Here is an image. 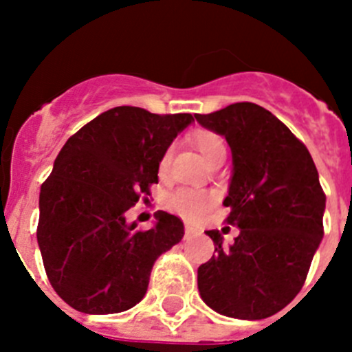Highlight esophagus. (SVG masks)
Returning a JSON list of instances; mask_svg holds the SVG:
<instances>
[{"label":"esophagus","mask_w":352,"mask_h":352,"mask_svg":"<svg viewBox=\"0 0 352 352\" xmlns=\"http://www.w3.org/2000/svg\"><path fill=\"white\" fill-rule=\"evenodd\" d=\"M196 232H198V229H196L195 226L186 224V236H192V234H196Z\"/></svg>","instance_id":"1"}]
</instances>
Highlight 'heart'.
I'll list each match as a JSON object with an SVG mask.
<instances>
[{"label":"heart","instance_id":"heart-1","mask_svg":"<svg viewBox=\"0 0 352 352\" xmlns=\"http://www.w3.org/2000/svg\"><path fill=\"white\" fill-rule=\"evenodd\" d=\"M196 149L199 151L206 163L212 160L226 154V144L221 135H217L215 131L210 130H199L196 131L192 137ZM170 157H172V151H166L160 160V172H166L170 165ZM215 203V195L210 191H203V189H191V187H180L177 191H173L168 196V206L177 212L179 215L186 217L189 221H196L203 213L208 212L212 205Z\"/></svg>","mask_w":352,"mask_h":352}]
</instances>
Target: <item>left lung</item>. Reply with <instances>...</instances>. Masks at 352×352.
<instances>
[{
  "mask_svg": "<svg viewBox=\"0 0 352 352\" xmlns=\"http://www.w3.org/2000/svg\"><path fill=\"white\" fill-rule=\"evenodd\" d=\"M195 118L231 147L226 222L239 228L228 246L217 229L206 231L217 254L198 267L199 295L219 314L264 320L300 292L323 238L327 196L316 165L287 124L257 104Z\"/></svg>",
  "mask_w": 352,
  "mask_h": 352,
  "instance_id": "left-lung-1",
  "label": "left lung"
}]
</instances>
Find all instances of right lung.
<instances>
[{
  "label": "right lung",
  "instance_id": "1",
  "mask_svg": "<svg viewBox=\"0 0 352 352\" xmlns=\"http://www.w3.org/2000/svg\"><path fill=\"white\" fill-rule=\"evenodd\" d=\"M195 118L120 106L85 124L58 153L39 191L38 245L58 297L80 313L114 314L139 304L151 269L182 239L179 217L156 212L137 231L124 213L151 196L161 156Z\"/></svg>",
  "mask_w": 352,
  "mask_h": 352
}]
</instances>
